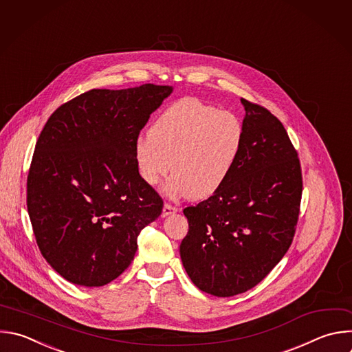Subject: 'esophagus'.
Here are the masks:
<instances>
[{"label": "esophagus", "mask_w": 352, "mask_h": 352, "mask_svg": "<svg viewBox=\"0 0 352 352\" xmlns=\"http://www.w3.org/2000/svg\"><path fill=\"white\" fill-rule=\"evenodd\" d=\"M178 211V208L177 207H174V206H171L170 203H164V207H163V217H167V215H170V214H173V212H177Z\"/></svg>", "instance_id": "34e87169"}]
</instances>
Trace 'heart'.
Returning <instances> with one entry per match:
<instances>
[{
	"label": "heart",
	"instance_id": "heart-1",
	"mask_svg": "<svg viewBox=\"0 0 352 352\" xmlns=\"http://www.w3.org/2000/svg\"><path fill=\"white\" fill-rule=\"evenodd\" d=\"M243 140L245 127L235 113L184 98L157 116L149 134L135 140L134 160L146 184H159L171 170V193L203 199L226 181Z\"/></svg>",
	"mask_w": 352,
	"mask_h": 352
}]
</instances>
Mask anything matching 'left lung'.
Returning <instances> with one entry per match:
<instances>
[{"instance_id":"left-lung-1","label":"left lung","mask_w":352,"mask_h":352,"mask_svg":"<svg viewBox=\"0 0 352 352\" xmlns=\"http://www.w3.org/2000/svg\"><path fill=\"white\" fill-rule=\"evenodd\" d=\"M241 102L245 140L235 166L208 199L184 208V268L196 287L217 297L253 289L282 260L302 193L298 155L283 124L268 109Z\"/></svg>"}]
</instances>
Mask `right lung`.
Returning a JSON list of instances; mask_svg holds the SVG:
<instances>
[{"label":"right lung","instance_id":"add662e5","mask_svg":"<svg viewBox=\"0 0 352 352\" xmlns=\"http://www.w3.org/2000/svg\"><path fill=\"white\" fill-rule=\"evenodd\" d=\"M173 87L91 89L45 123L28 175L37 246L66 280L96 287L134 260L140 232L163 210L134 160V144Z\"/></svg>","mask_w":352,"mask_h":352}]
</instances>
